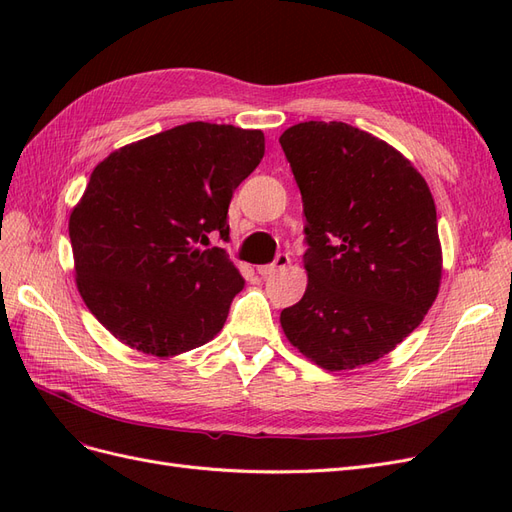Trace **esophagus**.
Segmentation results:
<instances>
[{"mask_svg":"<svg viewBox=\"0 0 512 512\" xmlns=\"http://www.w3.org/2000/svg\"><path fill=\"white\" fill-rule=\"evenodd\" d=\"M288 265H290V256L288 254H277V258L271 262V265H260V267H256V271L262 277H267V275L277 273L280 269H286Z\"/></svg>","mask_w":512,"mask_h":512,"instance_id":"esophagus-1","label":"esophagus"}]
</instances>
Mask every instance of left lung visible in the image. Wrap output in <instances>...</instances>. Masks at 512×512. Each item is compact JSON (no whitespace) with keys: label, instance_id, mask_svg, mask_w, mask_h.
Here are the masks:
<instances>
[{"label":"left lung","instance_id":"left-lung-1","mask_svg":"<svg viewBox=\"0 0 512 512\" xmlns=\"http://www.w3.org/2000/svg\"><path fill=\"white\" fill-rule=\"evenodd\" d=\"M303 196V299L280 322L322 369L369 365L423 322L442 280L436 203L408 158L342 121L280 136Z\"/></svg>","mask_w":512,"mask_h":512}]
</instances>
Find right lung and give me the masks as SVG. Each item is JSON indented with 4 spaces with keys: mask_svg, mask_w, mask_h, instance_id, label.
Wrapping results in <instances>:
<instances>
[{
    "mask_svg": "<svg viewBox=\"0 0 512 512\" xmlns=\"http://www.w3.org/2000/svg\"><path fill=\"white\" fill-rule=\"evenodd\" d=\"M265 156V134L192 121L104 158L70 213L74 275L89 312L121 344L177 356L224 327L239 269L228 235L232 192Z\"/></svg>",
    "mask_w": 512,
    "mask_h": 512,
    "instance_id": "1",
    "label": "right lung"
}]
</instances>
